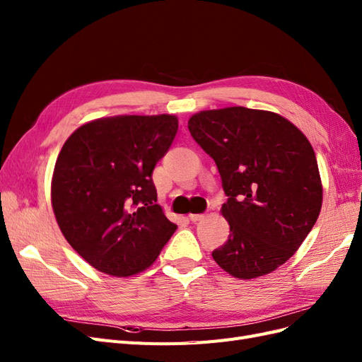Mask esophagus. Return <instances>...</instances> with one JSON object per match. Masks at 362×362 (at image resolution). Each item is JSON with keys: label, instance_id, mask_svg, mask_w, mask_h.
Returning <instances> with one entry per match:
<instances>
[{"label": "esophagus", "instance_id": "34e87169", "mask_svg": "<svg viewBox=\"0 0 362 362\" xmlns=\"http://www.w3.org/2000/svg\"><path fill=\"white\" fill-rule=\"evenodd\" d=\"M189 218L192 222H201L205 218V214H189Z\"/></svg>", "mask_w": 362, "mask_h": 362}]
</instances>
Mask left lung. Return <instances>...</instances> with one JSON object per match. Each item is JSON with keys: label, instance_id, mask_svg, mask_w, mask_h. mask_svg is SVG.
<instances>
[{"label": "left lung", "instance_id": "obj_1", "mask_svg": "<svg viewBox=\"0 0 362 362\" xmlns=\"http://www.w3.org/2000/svg\"><path fill=\"white\" fill-rule=\"evenodd\" d=\"M193 139L222 177L229 223L217 266L254 279L290 259L322 210L323 185L310 140L284 116L246 107L204 110L189 119Z\"/></svg>", "mask_w": 362, "mask_h": 362}]
</instances>
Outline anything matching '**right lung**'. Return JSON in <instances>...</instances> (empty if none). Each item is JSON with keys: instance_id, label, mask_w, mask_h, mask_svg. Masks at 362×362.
<instances>
[{"instance_id": "add662e5", "label": "right lung", "mask_w": 362, "mask_h": 362, "mask_svg": "<svg viewBox=\"0 0 362 362\" xmlns=\"http://www.w3.org/2000/svg\"><path fill=\"white\" fill-rule=\"evenodd\" d=\"M177 131L175 115H120L86 122L64 141L51 180L52 211L68 243L105 275L144 272L177 229L152 182Z\"/></svg>"}]
</instances>
